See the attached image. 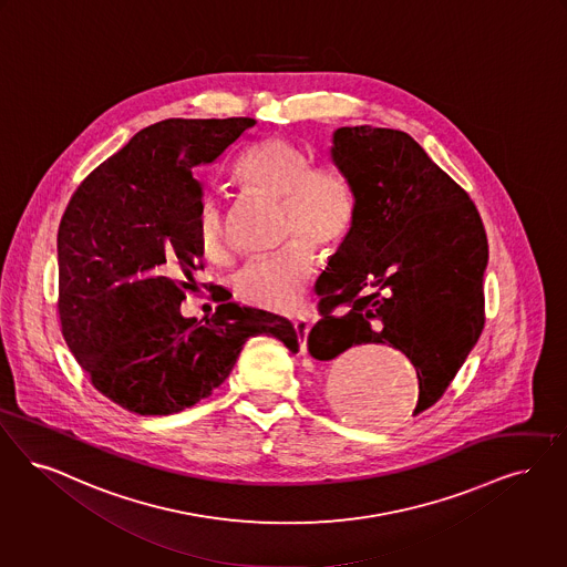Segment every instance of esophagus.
Returning a JSON list of instances; mask_svg holds the SVG:
<instances>
[{"label": "esophagus", "instance_id": "obj_1", "mask_svg": "<svg viewBox=\"0 0 567 567\" xmlns=\"http://www.w3.org/2000/svg\"><path fill=\"white\" fill-rule=\"evenodd\" d=\"M295 331H297V338L301 343V350H306V338H308V331H310V317L308 315H297L293 320Z\"/></svg>", "mask_w": 567, "mask_h": 567}]
</instances>
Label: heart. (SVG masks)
Returning <instances> with one entry per match:
<instances>
[{"instance_id": "1", "label": "heart", "mask_w": 567, "mask_h": 567, "mask_svg": "<svg viewBox=\"0 0 567 567\" xmlns=\"http://www.w3.org/2000/svg\"><path fill=\"white\" fill-rule=\"evenodd\" d=\"M250 189L282 198V238L272 255L252 257L234 278L236 295L259 310L291 312L318 272V250L340 249L357 224V194L336 164H312L310 154L289 138H270L238 164ZM204 255L224 261L229 252L226 208L204 198L196 217Z\"/></svg>"}]
</instances>
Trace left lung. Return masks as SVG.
Wrapping results in <instances>:
<instances>
[{
    "mask_svg": "<svg viewBox=\"0 0 567 567\" xmlns=\"http://www.w3.org/2000/svg\"><path fill=\"white\" fill-rule=\"evenodd\" d=\"M331 154L354 187L357 224L318 280L308 352L331 361L363 343L401 350L417 373V415L447 392L485 327V227L403 131L338 128Z\"/></svg>",
    "mask_w": 567,
    "mask_h": 567,
    "instance_id": "1",
    "label": "left lung"
}]
</instances>
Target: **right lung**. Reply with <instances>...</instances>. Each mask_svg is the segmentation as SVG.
<instances>
[{"instance_id": "obj_1", "label": "right lung", "mask_w": 567, "mask_h": 567, "mask_svg": "<svg viewBox=\"0 0 567 567\" xmlns=\"http://www.w3.org/2000/svg\"><path fill=\"white\" fill-rule=\"evenodd\" d=\"M252 117L164 120L138 131L73 192L59 226V318L75 361L115 405L168 415L226 382L245 341L297 350L291 320L227 299L206 320L183 318L194 272L203 183Z\"/></svg>"}]
</instances>
